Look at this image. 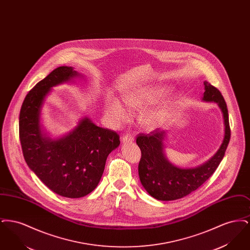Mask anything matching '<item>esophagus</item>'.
<instances>
[{
  "mask_svg": "<svg viewBox=\"0 0 250 250\" xmlns=\"http://www.w3.org/2000/svg\"><path fill=\"white\" fill-rule=\"evenodd\" d=\"M122 142L123 143H131L134 142V138L131 135H125L122 137Z\"/></svg>",
  "mask_w": 250,
  "mask_h": 250,
  "instance_id": "1",
  "label": "esophagus"
}]
</instances>
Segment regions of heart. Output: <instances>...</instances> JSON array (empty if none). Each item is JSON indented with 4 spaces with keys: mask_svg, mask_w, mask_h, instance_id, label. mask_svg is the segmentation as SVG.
<instances>
[{
    "mask_svg": "<svg viewBox=\"0 0 250 250\" xmlns=\"http://www.w3.org/2000/svg\"><path fill=\"white\" fill-rule=\"evenodd\" d=\"M167 93V89L162 86H137L123 93V101L134 108L148 106L157 102ZM105 112L109 119L115 123H123L128 119L129 112L118 97L108 96L105 103ZM168 110L166 106L152 107L143 114V125L148 129H156L161 127L167 118Z\"/></svg>",
    "mask_w": 250,
    "mask_h": 250,
    "instance_id": "heart-1",
    "label": "heart"
}]
</instances>
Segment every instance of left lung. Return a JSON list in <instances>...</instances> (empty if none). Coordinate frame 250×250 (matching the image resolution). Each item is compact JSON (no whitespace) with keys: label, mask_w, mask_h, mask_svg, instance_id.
I'll list each match as a JSON object with an SVG mask.
<instances>
[{"label":"left lung","mask_w":250,"mask_h":250,"mask_svg":"<svg viewBox=\"0 0 250 250\" xmlns=\"http://www.w3.org/2000/svg\"><path fill=\"white\" fill-rule=\"evenodd\" d=\"M203 102L216 103L221 110L224 137L217 151L206 162L193 167H180L172 164L165 154L167 130L158 129L151 134H140L137 144L142 151L139 164L141 183L153 198L158 201H174L198 189L215 171L226 152L230 139L226 102L213 85L204 82Z\"/></svg>","instance_id":"left-lung-1"}]
</instances>
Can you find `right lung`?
I'll return each instance as SVG.
<instances>
[{
	"instance_id": "add662e5",
	"label": "right lung",
	"mask_w": 250,
	"mask_h": 250,
	"mask_svg": "<svg viewBox=\"0 0 250 250\" xmlns=\"http://www.w3.org/2000/svg\"><path fill=\"white\" fill-rule=\"evenodd\" d=\"M83 78L72 66L57 67L26 95L20 113V140L27 165L50 190L71 199L95 189L107 155L120 145L116 132L97 126L87 116L55 139L45 129L42 109L53 87Z\"/></svg>"
}]
</instances>
